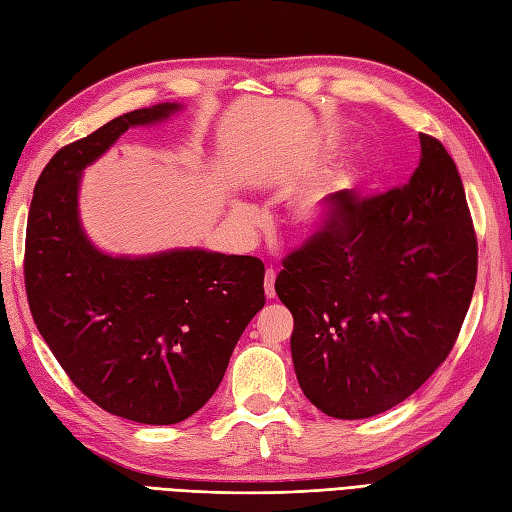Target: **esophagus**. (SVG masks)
<instances>
[{
	"instance_id": "esophagus-1",
	"label": "esophagus",
	"mask_w": 512,
	"mask_h": 512,
	"mask_svg": "<svg viewBox=\"0 0 512 512\" xmlns=\"http://www.w3.org/2000/svg\"><path fill=\"white\" fill-rule=\"evenodd\" d=\"M275 281H277V270L268 268L266 270V279H264V290L268 299H275Z\"/></svg>"
}]
</instances>
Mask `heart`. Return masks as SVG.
Listing matches in <instances>:
<instances>
[{
	"label": "heart",
	"instance_id": "heart-1",
	"mask_svg": "<svg viewBox=\"0 0 512 512\" xmlns=\"http://www.w3.org/2000/svg\"><path fill=\"white\" fill-rule=\"evenodd\" d=\"M362 178V170H347L303 189L290 207V220L294 227L305 235L336 229L347 218ZM237 216L248 218V213L237 211Z\"/></svg>",
	"mask_w": 512,
	"mask_h": 512
}]
</instances>
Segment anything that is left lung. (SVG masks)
<instances>
[{"label": "left lung", "mask_w": 512, "mask_h": 512, "mask_svg": "<svg viewBox=\"0 0 512 512\" xmlns=\"http://www.w3.org/2000/svg\"><path fill=\"white\" fill-rule=\"evenodd\" d=\"M421 139L410 183L353 202L336 229L288 255L275 281L294 316L303 395L334 419H368L419 390L467 316L478 242L441 141Z\"/></svg>", "instance_id": "obj_1"}]
</instances>
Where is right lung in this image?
Segmentation results:
<instances>
[{
    "label": "right lung",
    "instance_id": "obj_1",
    "mask_svg": "<svg viewBox=\"0 0 512 512\" xmlns=\"http://www.w3.org/2000/svg\"><path fill=\"white\" fill-rule=\"evenodd\" d=\"M178 111L176 102L130 111L58 150L34 187L26 233L28 303L47 347L93 403L146 425L181 423L205 406L266 303L257 257L205 248L111 255L82 229L87 165L128 128Z\"/></svg>",
    "mask_w": 512,
    "mask_h": 512
}]
</instances>
